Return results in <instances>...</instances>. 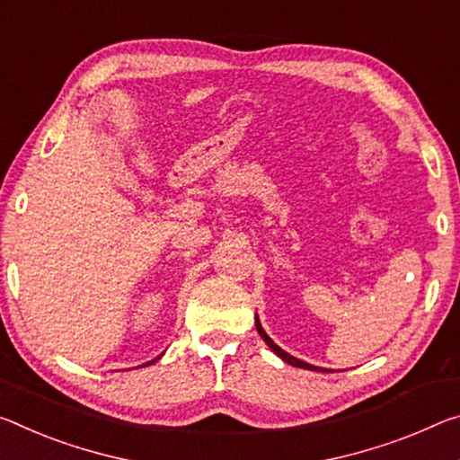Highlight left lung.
Segmentation results:
<instances>
[{"label": "left lung", "instance_id": "left-lung-1", "mask_svg": "<svg viewBox=\"0 0 460 460\" xmlns=\"http://www.w3.org/2000/svg\"><path fill=\"white\" fill-rule=\"evenodd\" d=\"M256 330H258V333L261 335V340H264L266 344L270 346V349H272V352H274L276 356H280V358H282L284 362H288L290 367H296V368H307V370H322V373H330V370H327V368L313 367V364H309V362H303V360L295 358V356H290L288 352H284V349H282L279 344H274V340L270 338V335L264 332V327H261V323H260V317H258V313H256Z\"/></svg>", "mask_w": 460, "mask_h": 460}]
</instances>
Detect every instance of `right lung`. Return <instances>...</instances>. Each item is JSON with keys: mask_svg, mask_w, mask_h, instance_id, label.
Masks as SVG:
<instances>
[{"mask_svg": "<svg viewBox=\"0 0 460 460\" xmlns=\"http://www.w3.org/2000/svg\"><path fill=\"white\" fill-rule=\"evenodd\" d=\"M162 356H164V354H159L155 360H159V358H162ZM155 360H149V362H145V364H141V367H149V364H153V362H155Z\"/></svg>", "mask_w": 460, "mask_h": 460, "instance_id": "obj_1", "label": "right lung"}]
</instances>
